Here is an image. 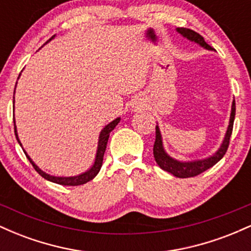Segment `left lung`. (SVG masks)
Segmentation results:
<instances>
[{"instance_id": "left-lung-1", "label": "left lung", "mask_w": 251, "mask_h": 251, "mask_svg": "<svg viewBox=\"0 0 251 251\" xmlns=\"http://www.w3.org/2000/svg\"><path fill=\"white\" fill-rule=\"evenodd\" d=\"M181 36L185 37L189 41L197 43L201 47H203L204 50H214L211 48V46H209L205 42V40L203 39V36H201L200 34L196 33V31L188 29V28H177L176 29ZM235 113H236V106H235V100L232 101L231 105V113H230V119H229V125H227L226 132L224 134L223 142L220 145V148L217 149V151L215 153H212L209 157L203 158V159H195V160H178L176 158L171 157L168 152L165 151L163 144V138L162 133H160L159 126H155V142L153 145V155L155 163L158 164L160 169L164 171L169 172V174L174 175L175 177L178 178H189V177H195V176L201 174V172L206 171V170L212 168L215 164H217L220 160L223 158V155L226 154L227 146H229V140L232 133V126H234V120H235Z\"/></svg>"}]
</instances>
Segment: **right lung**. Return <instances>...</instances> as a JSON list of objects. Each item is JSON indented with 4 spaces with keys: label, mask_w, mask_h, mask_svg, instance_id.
I'll return each mask as SVG.
<instances>
[{
    "label": "right lung",
    "mask_w": 251,
    "mask_h": 251,
    "mask_svg": "<svg viewBox=\"0 0 251 251\" xmlns=\"http://www.w3.org/2000/svg\"><path fill=\"white\" fill-rule=\"evenodd\" d=\"M54 37H55V35L51 36L50 39L48 40V41L46 42V43H48L50 41H51V40H53ZM46 43H45V45H46ZM45 45H43V46H45ZM20 75H21V74H20ZM20 75H19V77H20ZM16 85H17V82H16ZM15 88H16V86H15ZM14 94H15V89H14ZM13 101L15 102V98H14ZM119 122H120V117H118L117 119H114V120H113V122H111L109 124H107V125H106L105 127H103V128L101 129V132H100V134H99V139H98L97 153H96V158H94V163H93V165H92L91 168H89V169L87 170V171L82 172V174L76 175V176H70V177H61V176H53V175L47 174V172H45V171H43V170L40 169L39 166H37L36 164L33 162V159H31V158L29 157V155H28L27 152L25 151L24 146H22L21 142H20L19 134H17V128H16V124H15V118H14V128H15V135H16L17 142H19L20 146H21V148L24 149V152H25V157L28 158V160H29V162L31 163V165L34 166V169L36 170L37 174H39L40 176H41V177L45 178V179H47V180L51 181V183L60 184V185L76 186V185H82V184H85V183H87V181L92 180V179H93L94 177H96V176H97L98 174H99L100 169H101V166H102L103 153H105V151H106V146H107V142H108V138H109V133H111V132L113 131L114 127H116V126L118 125V124H119Z\"/></svg>",
    "instance_id": "obj_1"
}]
</instances>
